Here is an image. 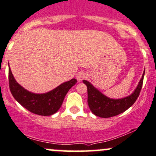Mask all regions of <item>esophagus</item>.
I'll return each mask as SVG.
<instances>
[{
    "instance_id": "1",
    "label": "esophagus",
    "mask_w": 156,
    "mask_h": 156,
    "mask_svg": "<svg viewBox=\"0 0 156 156\" xmlns=\"http://www.w3.org/2000/svg\"><path fill=\"white\" fill-rule=\"evenodd\" d=\"M87 76V74L85 73H83V72H79V73H77L76 75V78L77 79H78V81H82L83 78H86Z\"/></svg>"
}]
</instances>
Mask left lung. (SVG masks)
I'll use <instances>...</instances> for the list:
<instances>
[{
  "mask_svg": "<svg viewBox=\"0 0 156 156\" xmlns=\"http://www.w3.org/2000/svg\"><path fill=\"white\" fill-rule=\"evenodd\" d=\"M144 70L141 79L134 93L121 99H112L100 93L90 83L83 80L87 87V103L90 109L96 116L102 118L114 117L129 109L138 98L143 85Z\"/></svg>",
  "mask_w": 156,
  "mask_h": 156,
  "instance_id": "left-lung-1",
  "label": "left lung"
}]
</instances>
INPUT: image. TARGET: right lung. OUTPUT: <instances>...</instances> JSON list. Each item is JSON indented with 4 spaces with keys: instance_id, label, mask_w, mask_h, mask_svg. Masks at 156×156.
Wrapping results in <instances>:
<instances>
[{
    "instance_id": "obj_1",
    "label": "right lung",
    "mask_w": 156,
    "mask_h": 156,
    "mask_svg": "<svg viewBox=\"0 0 156 156\" xmlns=\"http://www.w3.org/2000/svg\"><path fill=\"white\" fill-rule=\"evenodd\" d=\"M76 82L77 80L73 78L48 93L35 94L26 90L16 82L9 68V86L13 97L31 113L41 116H51L55 114L61 107L66 93Z\"/></svg>"
}]
</instances>
